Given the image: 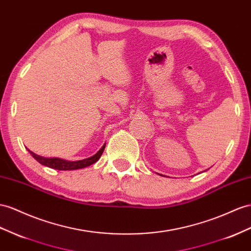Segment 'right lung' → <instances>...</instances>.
Returning <instances> with one entry per match:
<instances>
[{"mask_svg": "<svg viewBox=\"0 0 251 251\" xmlns=\"http://www.w3.org/2000/svg\"><path fill=\"white\" fill-rule=\"evenodd\" d=\"M105 150V144L101 149L95 153L94 156L83 159V160H79V161H67V160L63 159H59V158H44L41 156H38L36 153H34L33 151H30V155L33 156L38 162L41 163L42 165L49 166L50 169H55V170H59V171H71V170H78V169H83L86 166L91 165L93 163H95L100 158L102 151Z\"/></svg>", "mask_w": 251, "mask_h": 251, "instance_id": "1", "label": "right lung"}]
</instances>
